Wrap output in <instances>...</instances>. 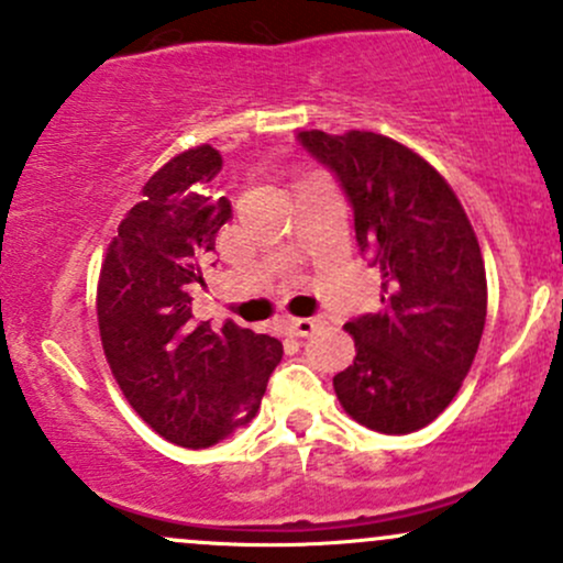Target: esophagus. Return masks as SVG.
Listing matches in <instances>:
<instances>
[{"instance_id": "34e87169", "label": "esophagus", "mask_w": 563, "mask_h": 563, "mask_svg": "<svg viewBox=\"0 0 563 563\" xmlns=\"http://www.w3.org/2000/svg\"><path fill=\"white\" fill-rule=\"evenodd\" d=\"M321 323H323L321 318H288L286 329H288V334H294V336H310L312 331L321 327Z\"/></svg>"}]
</instances>
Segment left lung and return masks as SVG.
Returning <instances> with one entry per match:
<instances>
[{"instance_id":"left-lung-1","label":"left lung","mask_w":563,"mask_h":563,"mask_svg":"<svg viewBox=\"0 0 563 563\" xmlns=\"http://www.w3.org/2000/svg\"><path fill=\"white\" fill-rule=\"evenodd\" d=\"M353 207L358 251L380 266V310L345 323L356 358L334 375L347 416L383 434H410L459 394L485 327V266L445 177L375 132H299Z\"/></svg>"}]
</instances>
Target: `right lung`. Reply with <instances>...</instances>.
<instances>
[{
  "mask_svg": "<svg viewBox=\"0 0 563 563\" xmlns=\"http://www.w3.org/2000/svg\"><path fill=\"white\" fill-rule=\"evenodd\" d=\"M221 153L191 147L164 164L118 227L97 291L99 334L118 386L164 440L212 448L256 416L280 340L191 316L194 283L232 202L212 197Z\"/></svg>",
  "mask_w": 563,
  "mask_h": 563,
  "instance_id": "1",
  "label": "right lung"
}]
</instances>
